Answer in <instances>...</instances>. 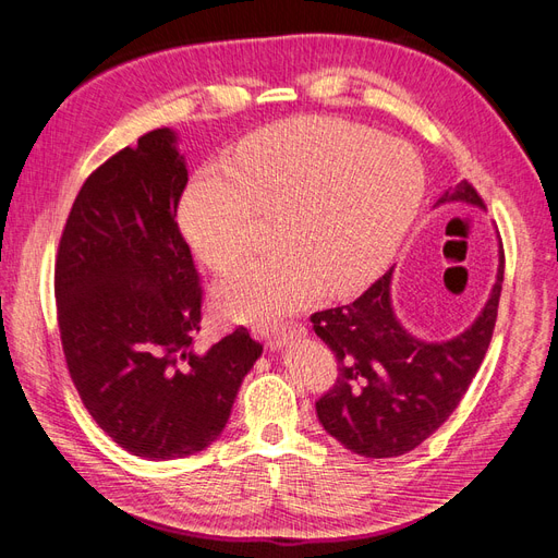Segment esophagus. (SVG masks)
Here are the masks:
<instances>
[{"label": "esophagus", "mask_w": 558, "mask_h": 558, "mask_svg": "<svg viewBox=\"0 0 558 558\" xmlns=\"http://www.w3.org/2000/svg\"><path fill=\"white\" fill-rule=\"evenodd\" d=\"M302 332H305V326H302V324H289V326H283L279 330H272V332L267 335V347L269 349H279L289 340H293V337H300Z\"/></svg>", "instance_id": "1"}]
</instances>
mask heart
Returning <instances> with one entry per match:
<instances>
[{"label": "heart", "instance_id": "obj_1", "mask_svg": "<svg viewBox=\"0 0 558 558\" xmlns=\"http://www.w3.org/2000/svg\"><path fill=\"white\" fill-rule=\"evenodd\" d=\"M426 191L416 150L342 118L302 116L253 132L230 162L205 167L181 202V228L214 269L258 244V211L275 216L267 256L216 286V307L267 326L328 291L377 279L418 214Z\"/></svg>", "mask_w": 558, "mask_h": 558}]
</instances>
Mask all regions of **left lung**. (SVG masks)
Wrapping results in <instances>:
<instances>
[{
    "instance_id": "1",
    "label": "left lung",
    "mask_w": 558,
    "mask_h": 558,
    "mask_svg": "<svg viewBox=\"0 0 558 558\" xmlns=\"http://www.w3.org/2000/svg\"><path fill=\"white\" fill-rule=\"evenodd\" d=\"M486 207L470 181L456 183L442 202ZM393 267L349 305L310 316L314 332L337 361V377L316 400V414L337 442L365 459H391L418 447L459 408L492 344L505 275V251L496 286L480 318L449 342H421L391 310Z\"/></svg>"
}]
</instances>
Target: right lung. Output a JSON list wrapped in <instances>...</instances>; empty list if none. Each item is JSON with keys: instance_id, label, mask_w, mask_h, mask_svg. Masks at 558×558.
<instances>
[{"instance_id": "obj_1", "label": "right lung", "mask_w": 558, "mask_h": 558, "mask_svg": "<svg viewBox=\"0 0 558 558\" xmlns=\"http://www.w3.org/2000/svg\"><path fill=\"white\" fill-rule=\"evenodd\" d=\"M189 183L170 128L146 132L81 185L56 256L58 328L81 402L148 461L207 449L263 344L240 326L193 349L202 281L177 209Z\"/></svg>"}]
</instances>
